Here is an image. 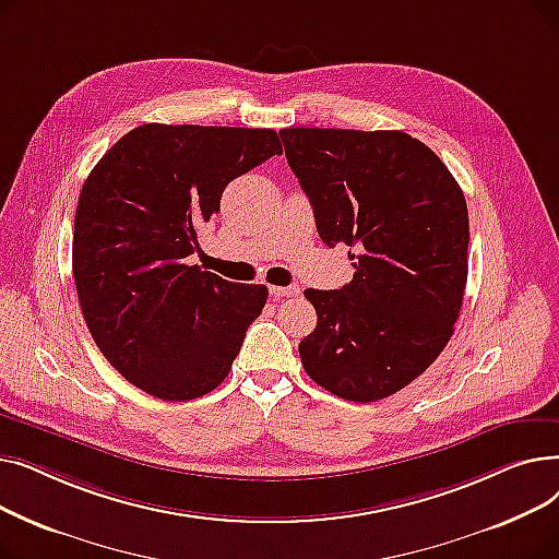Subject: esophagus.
<instances>
[{
	"label": "esophagus",
	"mask_w": 559,
	"mask_h": 559,
	"mask_svg": "<svg viewBox=\"0 0 559 559\" xmlns=\"http://www.w3.org/2000/svg\"><path fill=\"white\" fill-rule=\"evenodd\" d=\"M270 295H272L274 299L297 297V295H299V287H297V285H287V287H283V285H274V287H270Z\"/></svg>",
	"instance_id": "obj_1"
}]
</instances>
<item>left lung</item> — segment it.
Returning a JSON list of instances; mask_svg holds the SVG:
<instances>
[{"label":"left lung","instance_id":"1","mask_svg":"<svg viewBox=\"0 0 559 559\" xmlns=\"http://www.w3.org/2000/svg\"><path fill=\"white\" fill-rule=\"evenodd\" d=\"M319 238L354 249V281L306 289L317 326L299 344L331 394L371 403L413 383L453 335L466 285L468 215L449 167L403 131L283 129Z\"/></svg>","mask_w":559,"mask_h":559}]
</instances>
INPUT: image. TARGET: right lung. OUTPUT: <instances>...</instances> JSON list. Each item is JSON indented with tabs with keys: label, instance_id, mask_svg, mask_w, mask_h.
Here are the masks:
<instances>
[{
	"label": "right lung",
	"instance_id": "1",
	"mask_svg": "<svg viewBox=\"0 0 559 559\" xmlns=\"http://www.w3.org/2000/svg\"><path fill=\"white\" fill-rule=\"evenodd\" d=\"M283 154L274 129L142 124L117 140L79 194L72 272L104 358L163 401L213 392L267 287L190 264L224 188Z\"/></svg>",
	"mask_w": 559,
	"mask_h": 559
}]
</instances>
